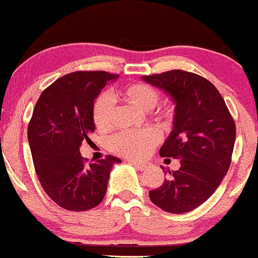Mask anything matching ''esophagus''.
I'll list each match as a JSON object with an SVG mask.
<instances>
[{
	"instance_id": "34e87169",
	"label": "esophagus",
	"mask_w": 258,
	"mask_h": 258,
	"mask_svg": "<svg viewBox=\"0 0 258 258\" xmlns=\"http://www.w3.org/2000/svg\"><path fill=\"white\" fill-rule=\"evenodd\" d=\"M128 162L132 163V165H134L135 167L139 168V170L144 171L146 170V168L150 167V162L148 161H135V160H128Z\"/></svg>"
}]
</instances>
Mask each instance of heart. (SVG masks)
I'll use <instances>...</instances> for the list:
<instances>
[{"label": "heart", "instance_id": "b5f03b06", "mask_svg": "<svg viewBox=\"0 0 258 258\" xmlns=\"http://www.w3.org/2000/svg\"><path fill=\"white\" fill-rule=\"evenodd\" d=\"M115 96L130 106L138 108L143 112H149L156 107L160 101L159 90L154 86L137 82L121 87L115 92ZM92 118L96 128L99 132H107L112 125V104L106 96H101L96 99L92 108ZM151 118L160 125L167 126L172 121V110L168 108L155 110L151 113ZM159 137L154 129H143L139 132H125L113 138L110 148L114 152L123 156L139 159L148 155L157 144Z\"/></svg>", "mask_w": 258, "mask_h": 258}]
</instances>
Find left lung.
<instances>
[{
	"instance_id": "obj_1",
	"label": "left lung",
	"mask_w": 258,
	"mask_h": 258,
	"mask_svg": "<svg viewBox=\"0 0 258 258\" xmlns=\"http://www.w3.org/2000/svg\"><path fill=\"white\" fill-rule=\"evenodd\" d=\"M176 102L173 129L160 149L162 157L181 160V167L159 188L151 202L173 214L190 212L209 198L231 163L236 126L219 91L199 75L171 70L143 77Z\"/></svg>"
}]
</instances>
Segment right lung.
Wrapping results in <instances>:
<instances>
[{"instance_id": "1", "label": "right lung", "mask_w": 258, "mask_h": 258, "mask_svg": "<svg viewBox=\"0 0 258 258\" xmlns=\"http://www.w3.org/2000/svg\"><path fill=\"white\" fill-rule=\"evenodd\" d=\"M118 75L76 71L43 91L28 124L33 163L41 187L59 207L84 212L98 206L107 192L109 173L120 159L107 155L87 163L80 154L82 141L95 132L92 108L108 81Z\"/></svg>"}]
</instances>
